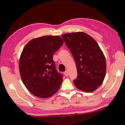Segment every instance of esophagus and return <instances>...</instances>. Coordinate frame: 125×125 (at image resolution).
<instances>
[{"label":"esophagus","mask_w":125,"mask_h":125,"mask_svg":"<svg viewBox=\"0 0 125 125\" xmlns=\"http://www.w3.org/2000/svg\"><path fill=\"white\" fill-rule=\"evenodd\" d=\"M64 74L65 75V76H68L69 75V73H68V72L67 71H65L64 72Z\"/></svg>","instance_id":"34e87169"}]
</instances>
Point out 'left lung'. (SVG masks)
<instances>
[{"label":"left lung","mask_w":125,"mask_h":125,"mask_svg":"<svg viewBox=\"0 0 125 125\" xmlns=\"http://www.w3.org/2000/svg\"><path fill=\"white\" fill-rule=\"evenodd\" d=\"M62 38L75 59V85L84 92L94 91L102 84L106 70L105 56L97 42L84 32L66 33Z\"/></svg>","instance_id":"1"}]
</instances>
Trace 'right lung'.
Masks as SVG:
<instances>
[{
  "instance_id": "1",
  "label": "right lung",
  "mask_w": 125,
  "mask_h": 125,
  "mask_svg": "<svg viewBox=\"0 0 125 125\" xmlns=\"http://www.w3.org/2000/svg\"><path fill=\"white\" fill-rule=\"evenodd\" d=\"M63 43L58 36H43L32 39L23 48L19 60L20 76L35 96L48 98L59 90L63 75L56 69L53 55Z\"/></svg>"
}]
</instances>
